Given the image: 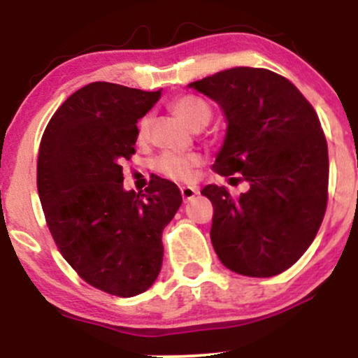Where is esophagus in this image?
Instances as JSON below:
<instances>
[{"label":"esophagus","instance_id":"obj_1","mask_svg":"<svg viewBox=\"0 0 358 358\" xmlns=\"http://www.w3.org/2000/svg\"><path fill=\"white\" fill-rule=\"evenodd\" d=\"M180 192H182L183 202H190V200L195 199L196 193H199V188H195V187H182V188H180Z\"/></svg>","mask_w":358,"mask_h":358}]
</instances>
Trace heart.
<instances>
[{
    "label": "heart",
    "mask_w": 358,
    "mask_h": 358,
    "mask_svg": "<svg viewBox=\"0 0 358 358\" xmlns=\"http://www.w3.org/2000/svg\"><path fill=\"white\" fill-rule=\"evenodd\" d=\"M175 116L192 129H202L208 124L212 117V109L203 99L195 96H182L170 104ZM150 129V117H143L138 124V138L145 139ZM202 165V156L196 153L175 155L165 153L155 159V170L166 178L176 180V182H187L195 175V170Z\"/></svg>",
    "instance_id": "1"
}]
</instances>
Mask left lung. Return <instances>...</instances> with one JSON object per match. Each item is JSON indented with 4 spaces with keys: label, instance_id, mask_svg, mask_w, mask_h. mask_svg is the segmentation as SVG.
Returning <instances> with one entry per match:
<instances>
[{
    "label": "left lung",
    "instance_id": "obj_1",
    "mask_svg": "<svg viewBox=\"0 0 358 358\" xmlns=\"http://www.w3.org/2000/svg\"><path fill=\"white\" fill-rule=\"evenodd\" d=\"M188 87L215 101L227 121L213 171L249 182L239 199L217 185L202 190L213 205V249L234 273L276 276L310 248L327 210L320 119L289 80L266 69H227Z\"/></svg>",
    "mask_w": 358,
    "mask_h": 358
}]
</instances>
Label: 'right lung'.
<instances>
[{"label": "right lung", "instance_id": "1", "mask_svg": "<svg viewBox=\"0 0 358 358\" xmlns=\"http://www.w3.org/2000/svg\"><path fill=\"white\" fill-rule=\"evenodd\" d=\"M159 97L162 90L92 82L57 109L40 143L36 187L57 248L90 286L122 298L156 281L163 229L182 205L165 178L143 193L122 187L138 121Z\"/></svg>", "mask_w": 358, "mask_h": 358}]
</instances>
